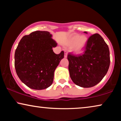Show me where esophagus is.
Listing matches in <instances>:
<instances>
[{
    "label": "esophagus",
    "instance_id": "1",
    "mask_svg": "<svg viewBox=\"0 0 121 121\" xmlns=\"http://www.w3.org/2000/svg\"><path fill=\"white\" fill-rule=\"evenodd\" d=\"M67 52L65 51V55H64V57L66 58V57H67Z\"/></svg>",
    "mask_w": 121,
    "mask_h": 121
}]
</instances>
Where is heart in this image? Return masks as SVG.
Returning <instances> with one entry per match:
<instances>
[{
	"label": "heart",
	"mask_w": 121,
	"mask_h": 121,
	"mask_svg": "<svg viewBox=\"0 0 121 121\" xmlns=\"http://www.w3.org/2000/svg\"><path fill=\"white\" fill-rule=\"evenodd\" d=\"M87 38L85 35L80 36L78 34H73L66 42L67 45L72 46L71 50L75 54H79L83 51L86 47Z\"/></svg>",
	"instance_id": "1"
}]
</instances>
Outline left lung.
Listing matches in <instances>:
<instances>
[{
    "instance_id": "1",
    "label": "left lung",
    "mask_w": 121,
    "mask_h": 121,
    "mask_svg": "<svg viewBox=\"0 0 121 121\" xmlns=\"http://www.w3.org/2000/svg\"><path fill=\"white\" fill-rule=\"evenodd\" d=\"M67 59L72 81L84 88L99 83L107 73L110 64L108 46L99 34L88 38L83 54L75 55L70 53Z\"/></svg>"
}]
</instances>
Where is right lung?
<instances>
[{
  "label": "right lung",
  "instance_id": "add662e5",
  "mask_svg": "<svg viewBox=\"0 0 121 121\" xmlns=\"http://www.w3.org/2000/svg\"><path fill=\"white\" fill-rule=\"evenodd\" d=\"M52 35L36 31L22 37L15 52L17 75L25 85L34 90H44L52 85L54 72L64 57V52L55 54L57 44Z\"/></svg>",
  "mask_w": 121,
  "mask_h": 121
}]
</instances>
